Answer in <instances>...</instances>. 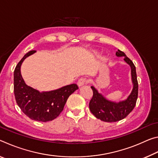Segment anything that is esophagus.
<instances>
[{"label": "esophagus", "mask_w": 158, "mask_h": 158, "mask_svg": "<svg viewBox=\"0 0 158 158\" xmlns=\"http://www.w3.org/2000/svg\"><path fill=\"white\" fill-rule=\"evenodd\" d=\"M88 83V79L86 78H84V77H81L78 80V82H77V85L79 86H81V85L86 84Z\"/></svg>", "instance_id": "34e87169"}]
</instances>
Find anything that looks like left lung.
<instances>
[{"instance_id":"obj_1","label":"left lung","mask_w":158,"mask_h":158,"mask_svg":"<svg viewBox=\"0 0 158 158\" xmlns=\"http://www.w3.org/2000/svg\"><path fill=\"white\" fill-rule=\"evenodd\" d=\"M116 54L117 56H125V61L131 67V74L134 84L132 93L126 100L116 103L106 100L94 87L91 86L93 95L89 103L90 110L97 118L110 123L125 118L135 108L138 98V81L135 65L121 50H118Z\"/></svg>"}]
</instances>
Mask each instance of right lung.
Listing matches in <instances>:
<instances>
[{
	"label": "right lung",
	"mask_w": 158,
	"mask_h": 158,
	"mask_svg": "<svg viewBox=\"0 0 158 158\" xmlns=\"http://www.w3.org/2000/svg\"><path fill=\"white\" fill-rule=\"evenodd\" d=\"M36 51L25 54L18 63L14 71V93L15 100L21 110L34 121L48 122L57 118L63 110L67 100L72 93L79 89L75 84L65 85L49 92L40 93L28 86L21 77V65L26 57Z\"/></svg>",
	"instance_id": "right-lung-1"
}]
</instances>
